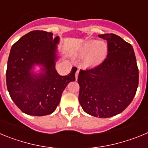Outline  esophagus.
<instances>
[{
	"mask_svg": "<svg viewBox=\"0 0 148 148\" xmlns=\"http://www.w3.org/2000/svg\"><path fill=\"white\" fill-rule=\"evenodd\" d=\"M78 73H79V71L78 70H77L76 72H75V79L77 80V78H78Z\"/></svg>",
	"mask_w": 148,
	"mask_h": 148,
	"instance_id": "34e87169",
	"label": "esophagus"
}]
</instances>
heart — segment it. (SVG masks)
Listing matches in <instances>:
<instances>
[{
	"label": "heart",
	"mask_w": 148,
	"mask_h": 148,
	"mask_svg": "<svg viewBox=\"0 0 148 148\" xmlns=\"http://www.w3.org/2000/svg\"><path fill=\"white\" fill-rule=\"evenodd\" d=\"M108 53V47L104 42L90 40L84 44L82 48V56H87V62L90 64H99L105 58Z\"/></svg>",
	"instance_id": "b5f03b06"
}]
</instances>
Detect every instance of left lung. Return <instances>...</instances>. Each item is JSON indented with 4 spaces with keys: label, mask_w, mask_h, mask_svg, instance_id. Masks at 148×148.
<instances>
[{
    "label": "left lung",
    "mask_w": 148,
    "mask_h": 148,
    "mask_svg": "<svg viewBox=\"0 0 148 148\" xmlns=\"http://www.w3.org/2000/svg\"><path fill=\"white\" fill-rule=\"evenodd\" d=\"M108 41L102 63L80 70L78 100L84 111L95 117L110 118L131 103L138 85V69L131 44L113 33L99 35Z\"/></svg>",
    "instance_id": "1"
}]
</instances>
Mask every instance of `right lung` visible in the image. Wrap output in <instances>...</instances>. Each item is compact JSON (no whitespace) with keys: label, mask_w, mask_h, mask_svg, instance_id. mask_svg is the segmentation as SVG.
Wrapping results in <instances>:
<instances>
[{"label":"right lung","mask_w":148,"mask_h":148,"mask_svg":"<svg viewBox=\"0 0 148 148\" xmlns=\"http://www.w3.org/2000/svg\"><path fill=\"white\" fill-rule=\"evenodd\" d=\"M59 37L52 32L34 30L21 38L10 50L6 69V86L10 97L26 114L42 116L56 110L68 84L75 80V66L67 75L56 70V49ZM43 66L38 76L31 70Z\"/></svg>","instance_id":"1"}]
</instances>
